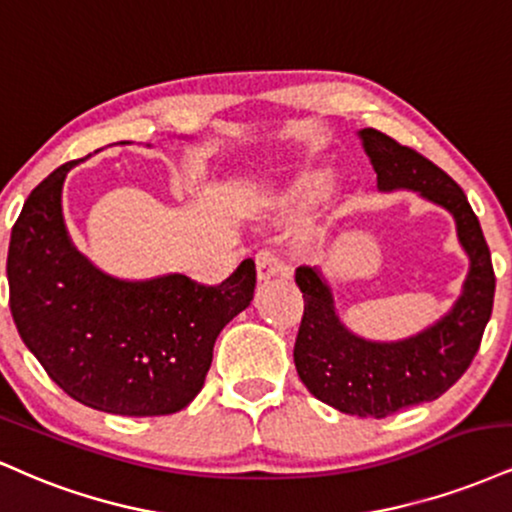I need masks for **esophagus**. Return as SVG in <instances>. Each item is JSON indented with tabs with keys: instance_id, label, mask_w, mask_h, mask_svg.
<instances>
[{
	"instance_id": "esophagus-1",
	"label": "esophagus",
	"mask_w": 512,
	"mask_h": 512,
	"mask_svg": "<svg viewBox=\"0 0 512 512\" xmlns=\"http://www.w3.org/2000/svg\"><path fill=\"white\" fill-rule=\"evenodd\" d=\"M256 273H258V280L290 278V266L282 261L275 249H261L256 254Z\"/></svg>"
}]
</instances>
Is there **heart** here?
<instances>
[{"mask_svg": "<svg viewBox=\"0 0 512 512\" xmlns=\"http://www.w3.org/2000/svg\"><path fill=\"white\" fill-rule=\"evenodd\" d=\"M323 186H326V177L323 174H304V177H299L292 184L290 203L292 206H306V203H311L321 194Z\"/></svg>", "mask_w": 512, "mask_h": 512, "instance_id": "obj_1", "label": "heart"}]
</instances>
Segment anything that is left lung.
I'll list each match as a JSON object with an SVG mask.
<instances>
[{
	"label": "left lung",
	"mask_w": 512,
	"mask_h": 512,
	"mask_svg": "<svg viewBox=\"0 0 512 512\" xmlns=\"http://www.w3.org/2000/svg\"><path fill=\"white\" fill-rule=\"evenodd\" d=\"M378 189H412L448 210L470 256L460 299L441 321L398 342H371L340 323L321 270L299 266L304 316L294 342V366L309 393L357 417L383 419L402 407L441 398L472 364L494 309L496 275L482 225L465 191L417 150L376 129H362Z\"/></svg>",
	"instance_id": "8db88e82"
}]
</instances>
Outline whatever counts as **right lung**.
<instances>
[{"label":"right lung","instance_id":"add662e5","mask_svg":"<svg viewBox=\"0 0 512 512\" xmlns=\"http://www.w3.org/2000/svg\"><path fill=\"white\" fill-rule=\"evenodd\" d=\"M76 162L30 191L11 230L6 278L18 335L69 398L124 417L184 410L201 393L220 330L254 299L246 258L220 285L186 275L129 282L78 254L62 215Z\"/></svg>","mask_w":512,"mask_h":512}]
</instances>
